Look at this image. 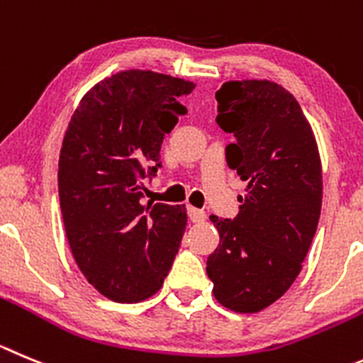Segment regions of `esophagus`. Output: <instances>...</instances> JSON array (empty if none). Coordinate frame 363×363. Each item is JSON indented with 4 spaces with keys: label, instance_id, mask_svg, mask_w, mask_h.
<instances>
[{
    "label": "esophagus",
    "instance_id": "obj_1",
    "mask_svg": "<svg viewBox=\"0 0 363 363\" xmlns=\"http://www.w3.org/2000/svg\"><path fill=\"white\" fill-rule=\"evenodd\" d=\"M188 216L193 223H201L206 220V213L197 208H188Z\"/></svg>",
    "mask_w": 363,
    "mask_h": 363
}]
</instances>
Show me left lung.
Listing matches in <instances>:
<instances>
[{"instance_id": "left-lung-1", "label": "left lung", "mask_w": 363, "mask_h": 363, "mask_svg": "<svg viewBox=\"0 0 363 363\" xmlns=\"http://www.w3.org/2000/svg\"><path fill=\"white\" fill-rule=\"evenodd\" d=\"M229 168L247 181L235 218L211 222L213 294L222 306L256 313L276 303L303 269L323 206V168L313 130L289 91L270 80H233L216 91Z\"/></svg>"}]
</instances>
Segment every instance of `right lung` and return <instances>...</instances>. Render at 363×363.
<instances>
[{"mask_svg":"<svg viewBox=\"0 0 363 363\" xmlns=\"http://www.w3.org/2000/svg\"><path fill=\"white\" fill-rule=\"evenodd\" d=\"M195 84L127 69L91 87L71 116L59 159V199L73 258L114 303L162 286L184 235V206L152 204L143 179L161 168V145L186 114Z\"/></svg>","mask_w":363,"mask_h":363,"instance_id":"obj_1","label":"right lung"}]
</instances>
